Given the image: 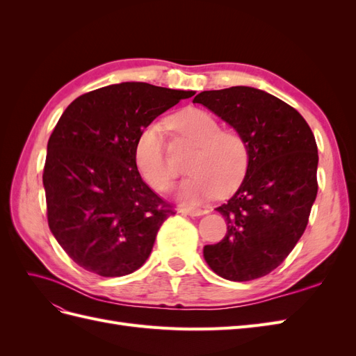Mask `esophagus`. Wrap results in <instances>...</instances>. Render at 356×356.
<instances>
[{
  "label": "esophagus",
  "instance_id": "34e87169",
  "mask_svg": "<svg viewBox=\"0 0 356 356\" xmlns=\"http://www.w3.org/2000/svg\"><path fill=\"white\" fill-rule=\"evenodd\" d=\"M178 212L184 213V215H190V217H200V215L204 213V211L199 209V208H179Z\"/></svg>",
  "mask_w": 356,
  "mask_h": 356
}]
</instances>
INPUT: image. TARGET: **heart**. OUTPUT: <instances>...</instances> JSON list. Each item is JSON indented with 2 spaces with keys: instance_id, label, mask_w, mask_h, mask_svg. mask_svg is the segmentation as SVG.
Returning <instances> with one entry per match:
<instances>
[{
  "instance_id": "obj_1",
  "label": "heart",
  "mask_w": 356,
  "mask_h": 356,
  "mask_svg": "<svg viewBox=\"0 0 356 356\" xmlns=\"http://www.w3.org/2000/svg\"><path fill=\"white\" fill-rule=\"evenodd\" d=\"M169 126L197 145L188 163L191 177L182 181L178 190L182 202L196 204L217 195L225 197L238 190L250 166V148L239 134L221 131L217 118L199 108L179 111L169 118ZM165 148V129L160 123L143 129L135 145L139 172L149 186L160 191L174 186Z\"/></svg>"
}]
</instances>
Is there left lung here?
<instances>
[{"mask_svg":"<svg viewBox=\"0 0 356 356\" xmlns=\"http://www.w3.org/2000/svg\"><path fill=\"white\" fill-rule=\"evenodd\" d=\"M193 102L230 124L250 148L241 187L217 208L227 233L221 242L203 246L204 260L229 281L266 276L306 230L318 193L315 136L293 106L255 88L204 90Z\"/></svg>","mask_w":356,"mask_h":356,"instance_id":"left-lung-1","label":"left lung"}]
</instances>
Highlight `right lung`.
Segmentation results:
<instances>
[{
    "instance_id": "add662e5",
    "label": "right lung",
    "mask_w": 356,
    "mask_h": 356,
    "mask_svg": "<svg viewBox=\"0 0 356 356\" xmlns=\"http://www.w3.org/2000/svg\"><path fill=\"white\" fill-rule=\"evenodd\" d=\"M195 90L110 84L79 96L47 143L42 174L51 234L72 260L105 277L138 270L175 212L139 175L136 139Z\"/></svg>"
}]
</instances>
